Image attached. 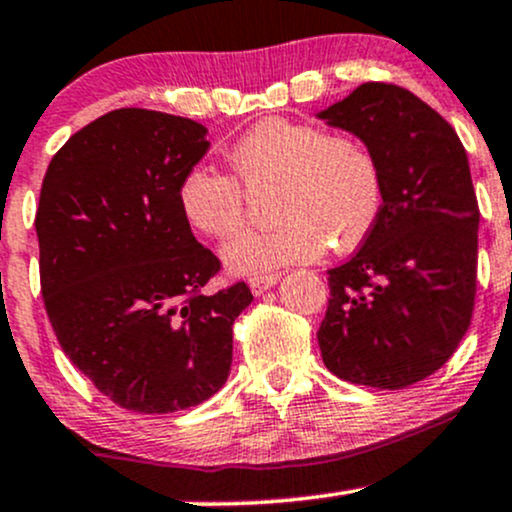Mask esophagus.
Wrapping results in <instances>:
<instances>
[{
    "instance_id": "obj_1",
    "label": "esophagus",
    "mask_w": 512,
    "mask_h": 512,
    "mask_svg": "<svg viewBox=\"0 0 512 512\" xmlns=\"http://www.w3.org/2000/svg\"><path fill=\"white\" fill-rule=\"evenodd\" d=\"M278 273H263V276H251L249 278V288L254 295H263L268 288L278 283Z\"/></svg>"
}]
</instances>
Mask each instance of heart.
<instances>
[{"mask_svg": "<svg viewBox=\"0 0 512 512\" xmlns=\"http://www.w3.org/2000/svg\"><path fill=\"white\" fill-rule=\"evenodd\" d=\"M232 175L197 166L178 188V207L195 232L229 239L246 222L245 190H266L271 227L251 229L224 246L234 273H266L312 261L324 246L351 251L371 234L383 207L376 156L359 136L322 126L266 119L227 156Z\"/></svg>", "mask_w": 512, "mask_h": 512, "instance_id": "1", "label": "heart"}]
</instances>
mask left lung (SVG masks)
I'll return each mask as SVG.
<instances>
[{
    "mask_svg": "<svg viewBox=\"0 0 512 512\" xmlns=\"http://www.w3.org/2000/svg\"><path fill=\"white\" fill-rule=\"evenodd\" d=\"M320 119L351 131L381 168L383 207L356 254L327 271L317 332L334 376L408 388L452 359L474 315L478 202L444 117L405 87L364 82Z\"/></svg>",
    "mask_w": 512,
    "mask_h": 512,
    "instance_id": "1",
    "label": "left lung"
}]
</instances>
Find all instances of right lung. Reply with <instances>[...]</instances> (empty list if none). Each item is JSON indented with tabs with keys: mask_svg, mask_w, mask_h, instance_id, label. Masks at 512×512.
Instances as JSON below:
<instances>
[{
	"mask_svg": "<svg viewBox=\"0 0 512 512\" xmlns=\"http://www.w3.org/2000/svg\"><path fill=\"white\" fill-rule=\"evenodd\" d=\"M210 148L202 124L124 107L53 156L36 210L38 271L60 349L119 408L166 415L224 386L244 280L210 293L222 263L178 207Z\"/></svg>",
	"mask_w": 512,
	"mask_h": 512,
	"instance_id": "obj_1",
	"label": "right lung"
}]
</instances>
